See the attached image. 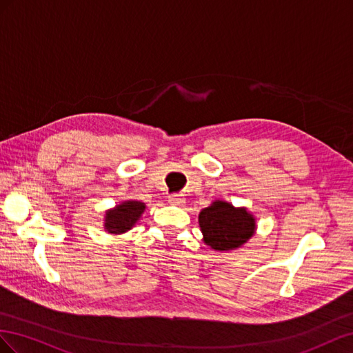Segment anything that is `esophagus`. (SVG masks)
<instances>
[{
	"mask_svg": "<svg viewBox=\"0 0 353 353\" xmlns=\"http://www.w3.org/2000/svg\"><path fill=\"white\" fill-rule=\"evenodd\" d=\"M168 201H170L171 204L180 205V204L185 203V195H182V194H173V195L168 196Z\"/></svg>",
	"mask_w": 353,
	"mask_h": 353,
	"instance_id": "obj_1",
	"label": "esophagus"
}]
</instances>
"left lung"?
<instances>
[{"instance_id": "left-lung-1", "label": "left lung", "mask_w": 353, "mask_h": 353, "mask_svg": "<svg viewBox=\"0 0 353 353\" xmlns=\"http://www.w3.org/2000/svg\"><path fill=\"white\" fill-rule=\"evenodd\" d=\"M198 221L204 243L216 251L239 248L256 232V219L247 208L220 199L201 210Z\"/></svg>"}]
</instances>
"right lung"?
I'll use <instances>...</instances> for the list:
<instances>
[{
	"label": "right lung",
	"mask_w": 353,
	"mask_h": 353,
	"mask_svg": "<svg viewBox=\"0 0 353 353\" xmlns=\"http://www.w3.org/2000/svg\"><path fill=\"white\" fill-rule=\"evenodd\" d=\"M146 205L140 201H124L112 210L106 211L105 229L109 234H124L132 229L143 214Z\"/></svg>",
	"instance_id": "right-lung-1"
}]
</instances>
